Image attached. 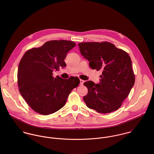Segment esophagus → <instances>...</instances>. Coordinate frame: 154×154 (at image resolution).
Wrapping results in <instances>:
<instances>
[{"mask_svg":"<svg viewBox=\"0 0 154 154\" xmlns=\"http://www.w3.org/2000/svg\"><path fill=\"white\" fill-rule=\"evenodd\" d=\"M84 83V81L82 80V79H80V85H82Z\"/></svg>","mask_w":154,"mask_h":154,"instance_id":"34e87169","label":"esophagus"}]
</instances>
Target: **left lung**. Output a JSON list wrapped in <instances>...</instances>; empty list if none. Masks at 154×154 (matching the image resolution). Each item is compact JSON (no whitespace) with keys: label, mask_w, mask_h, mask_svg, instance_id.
Returning a JSON list of instances; mask_svg holds the SVG:
<instances>
[{"label":"left lung","mask_w":154,"mask_h":154,"mask_svg":"<svg viewBox=\"0 0 154 154\" xmlns=\"http://www.w3.org/2000/svg\"><path fill=\"white\" fill-rule=\"evenodd\" d=\"M78 45L90 67L102 72L98 84L91 81L84 84L88 88L87 95L83 97L87 107L103 114L117 110L128 97L135 81L129 55L109 42Z\"/></svg>","instance_id":"8db88e82"}]
</instances>
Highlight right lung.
Instances as JSON below:
<instances>
[{
	"instance_id": "add662e5",
	"label": "right lung",
	"mask_w": 154,
	"mask_h": 154,
	"mask_svg": "<svg viewBox=\"0 0 154 154\" xmlns=\"http://www.w3.org/2000/svg\"><path fill=\"white\" fill-rule=\"evenodd\" d=\"M75 45L71 41L51 40L28 50L23 56L18 69L19 91L35 112L48 115L60 110L72 90L78 86L80 81L77 77L53 76L54 70L66 66V54Z\"/></svg>"
}]
</instances>
